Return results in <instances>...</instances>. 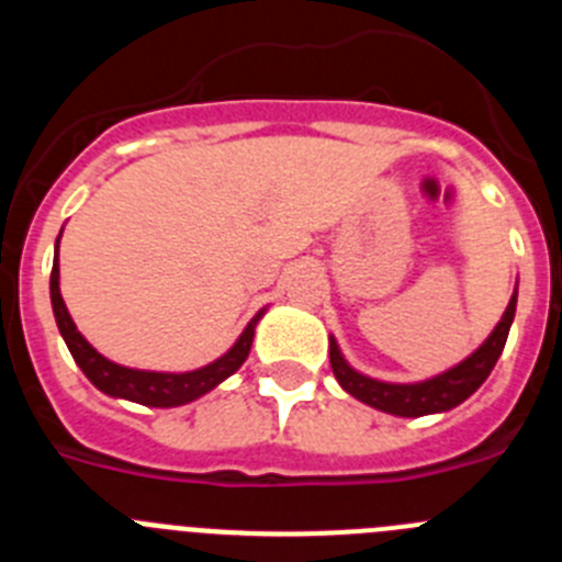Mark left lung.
Returning <instances> with one entry per match:
<instances>
[{
  "mask_svg": "<svg viewBox=\"0 0 562 562\" xmlns=\"http://www.w3.org/2000/svg\"><path fill=\"white\" fill-rule=\"evenodd\" d=\"M515 304H518V292H513L509 297V306H506L504 317L498 321V326L493 329V335L481 342L473 355L461 360L459 366H453L445 374L434 376V380L425 382H380L371 380V376L360 374L346 362V357L337 349V340L329 337V362L331 371H335L337 382L342 385V391H349L351 396H357L360 402L371 405L376 411H385V414L394 416H428V414H445V411L456 408L470 394L481 389V382L490 376V371L495 369L501 351L506 346V337H509V326L515 321Z\"/></svg>",
  "mask_w": 562,
  "mask_h": 562,
  "instance_id": "left-lung-1",
  "label": "left lung"
}]
</instances>
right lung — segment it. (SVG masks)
<instances>
[{
	"label": "right lung",
	"mask_w": 562,
	"mask_h": 562,
	"mask_svg": "<svg viewBox=\"0 0 562 562\" xmlns=\"http://www.w3.org/2000/svg\"><path fill=\"white\" fill-rule=\"evenodd\" d=\"M58 238H61V233H58ZM58 238H56V261H53V272H49V301H53V315H56L58 331H61L64 342H67L69 355H72V360L78 362V369L87 374V380L92 382L98 391H103V394L109 396H117V400L140 402V405H148V408H177V405L200 400L202 394L216 389L222 380H227L233 371L241 369V362H245L247 355H250L258 317L265 315V312H258V315L252 317L250 324H247V329L241 331L238 340L231 346V351H225L220 360L207 362V366H202V369L196 371L166 374V371L126 369V366H117V362L98 355V351L87 342V337L76 329L67 306H64L61 286H58Z\"/></svg>",
	"instance_id": "right-lung-1"
}]
</instances>
